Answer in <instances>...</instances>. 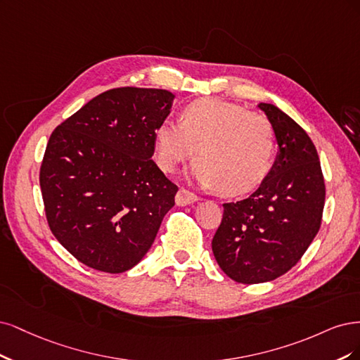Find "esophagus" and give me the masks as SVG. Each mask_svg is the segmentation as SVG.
I'll use <instances>...</instances> for the list:
<instances>
[{"label":"esophagus","mask_w":360,"mask_h":360,"mask_svg":"<svg viewBox=\"0 0 360 360\" xmlns=\"http://www.w3.org/2000/svg\"><path fill=\"white\" fill-rule=\"evenodd\" d=\"M197 200H200L199 197H197L194 193L185 190V188H179L178 193H176V197H175V202L178 206H187V205H191Z\"/></svg>","instance_id":"obj_1"}]
</instances>
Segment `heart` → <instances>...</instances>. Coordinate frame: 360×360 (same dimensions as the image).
<instances>
[{
    "label": "heart",
    "mask_w": 360,
    "mask_h": 360,
    "mask_svg": "<svg viewBox=\"0 0 360 360\" xmlns=\"http://www.w3.org/2000/svg\"><path fill=\"white\" fill-rule=\"evenodd\" d=\"M157 165L175 172L193 153L190 175L202 187L227 195L254 190L272 166L275 141L269 121L235 103L199 98L185 106L178 124L163 121L154 131Z\"/></svg>",
    "instance_id": "heart-1"
}]
</instances>
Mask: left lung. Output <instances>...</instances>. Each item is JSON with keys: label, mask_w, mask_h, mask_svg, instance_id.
Returning <instances> with one entry per match:
<instances>
[{"label": "left lung", "mask_w": 360, "mask_h": 360, "mask_svg": "<svg viewBox=\"0 0 360 360\" xmlns=\"http://www.w3.org/2000/svg\"><path fill=\"white\" fill-rule=\"evenodd\" d=\"M271 122L276 157L248 199L224 203L212 239L217 263L231 280H276L304 256L321 224L324 179L317 149L307 131L271 103H259Z\"/></svg>", "instance_id": "obj_1"}]
</instances>
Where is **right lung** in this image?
Wrapping results in <instances>:
<instances>
[{
	"instance_id": "add662e5",
	"label": "right lung",
	"mask_w": 360,
	"mask_h": 360,
	"mask_svg": "<svg viewBox=\"0 0 360 360\" xmlns=\"http://www.w3.org/2000/svg\"><path fill=\"white\" fill-rule=\"evenodd\" d=\"M166 89L115 88L53 130L40 169L53 236L80 263L109 274L141 262L178 187L150 160L170 113Z\"/></svg>"
}]
</instances>
